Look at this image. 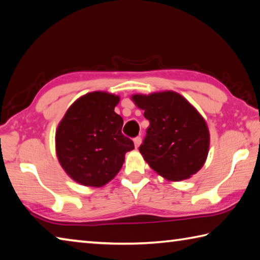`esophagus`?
Wrapping results in <instances>:
<instances>
[{
  "label": "esophagus",
  "mask_w": 260,
  "mask_h": 260,
  "mask_svg": "<svg viewBox=\"0 0 260 260\" xmlns=\"http://www.w3.org/2000/svg\"><path fill=\"white\" fill-rule=\"evenodd\" d=\"M141 142H142V139H141V136H136L134 139V144H135V148H139Z\"/></svg>",
  "instance_id": "esophagus-1"
}]
</instances>
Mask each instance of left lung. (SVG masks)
Returning a JSON list of instances; mask_svg holds the SVG:
<instances>
[{
	"label": "left lung",
	"instance_id": "1",
	"mask_svg": "<svg viewBox=\"0 0 260 260\" xmlns=\"http://www.w3.org/2000/svg\"><path fill=\"white\" fill-rule=\"evenodd\" d=\"M150 126L140 145L149 166L159 175L182 181L204 166L209 149V132L199 112L175 92L134 95Z\"/></svg>",
	"mask_w": 260,
	"mask_h": 260
}]
</instances>
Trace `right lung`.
Segmentation results:
<instances>
[{"instance_id":"1","label":"right lung","mask_w":260,"mask_h":260,"mask_svg":"<svg viewBox=\"0 0 260 260\" xmlns=\"http://www.w3.org/2000/svg\"><path fill=\"white\" fill-rule=\"evenodd\" d=\"M119 98L93 92L78 99L66 112L55 134L61 166L74 181L86 186H102L124 164L125 153L134 149L121 133L122 118L115 112Z\"/></svg>"}]
</instances>
